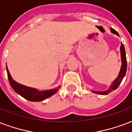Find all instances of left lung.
I'll list each match as a JSON object with an SVG mask.
<instances>
[{
	"mask_svg": "<svg viewBox=\"0 0 132 132\" xmlns=\"http://www.w3.org/2000/svg\"><path fill=\"white\" fill-rule=\"evenodd\" d=\"M110 31L112 34H116L117 36H119L118 33L117 31L112 29L110 28ZM120 55H121V61H122V66L120 68V71L119 72V75L117 77V78L115 79V80L113 81L111 84V85L110 86L108 89H107L106 91H93L91 90V91L94 93V94H100V95H107L109 93H110L111 91H114L115 89H117V87L119 86L122 81L123 78L125 77V76L126 75V72H127V58H126V53L125 49V46L122 44H121V46H120Z\"/></svg>",
	"mask_w": 132,
	"mask_h": 132,
	"instance_id": "1",
	"label": "left lung"
}]
</instances>
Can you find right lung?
<instances>
[{"mask_svg":"<svg viewBox=\"0 0 132 132\" xmlns=\"http://www.w3.org/2000/svg\"><path fill=\"white\" fill-rule=\"evenodd\" d=\"M6 70L7 73L8 80H9L10 84L12 88L14 89V91L17 94L20 95L21 96H22L23 98H24L29 101L39 102L44 101L49 97L52 96L53 95H54L57 91H58L60 88V86H58L57 88H53V89H49V90L42 91H38L36 88L24 86V85H22V84L15 81L10 75L7 65Z\"/></svg>","mask_w":132,"mask_h":132,"instance_id":"obj_1","label":"right lung"}]
</instances>
